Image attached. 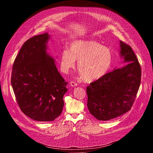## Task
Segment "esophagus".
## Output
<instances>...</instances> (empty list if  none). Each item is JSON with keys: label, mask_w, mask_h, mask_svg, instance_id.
Returning <instances> with one entry per match:
<instances>
[{"label": "esophagus", "mask_w": 153, "mask_h": 153, "mask_svg": "<svg viewBox=\"0 0 153 153\" xmlns=\"http://www.w3.org/2000/svg\"><path fill=\"white\" fill-rule=\"evenodd\" d=\"M70 85H71V86H73V87H75V86H76L77 85V84L76 83V82H70Z\"/></svg>", "instance_id": "34e87169"}]
</instances>
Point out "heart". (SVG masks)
Listing matches in <instances>:
<instances>
[{
  "label": "heart",
  "instance_id": "b5f03b06",
  "mask_svg": "<svg viewBox=\"0 0 153 153\" xmlns=\"http://www.w3.org/2000/svg\"><path fill=\"white\" fill-rule=\"evenodd\" d=\"M86 82H94L104 76L110 70L113 54L110 48L93 40H76L70 45V51L64 50L60 56V70L68 73L75 68Z\"/></svg>",
  "mask_w": 153,
  "mask_h": 153
}]
</instances>
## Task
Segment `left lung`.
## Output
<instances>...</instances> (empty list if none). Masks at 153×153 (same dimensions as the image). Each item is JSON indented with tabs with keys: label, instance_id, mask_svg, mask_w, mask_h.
<instances>
[{
	"label": "left lung",
	"instance_id": "8db88e82",
	"mask_svg": "<svg viewBox=\"0 0 153 153\" xmlns=\"http://www.w3.org/2000/svg\"><path fill=\"white\" fill-rule=\"evenodd\" d=\"M124 67L114 68L87 86V106L97 120L106 121L130 110L139 90L141 68L131 47L120 41Z\"/></svg>",
	"mask_w": 153,
	"mask_h": 153
}]
</instances>
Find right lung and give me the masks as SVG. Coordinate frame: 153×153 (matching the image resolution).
Instances as JSON below:
<instances>
[{"label":"right lung","instance_id":"right-lung-1","mask_svg":"<svg viewBox=\"0 0 153 153\" xmlns=\"http://www.w3.org/2000/svg\"><path fill=\"white\" fill-rule=\"evenodd\" d=\"M47 33L27 40L13 66L11 82L17 103L25 115L40 122L54 120L61 114L67 85L50 55Z\"/></svg>","mask_w":153,"mask_h":153}]
</instances>
